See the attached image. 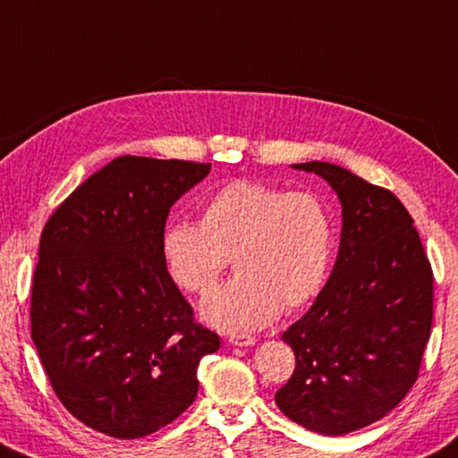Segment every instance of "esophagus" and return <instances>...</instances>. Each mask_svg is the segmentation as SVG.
<instances>
[{
  "mask_svg": "<svg viewBox=\"0 0 458 458\" xmlns=\"http://www.w3.org/2000/svg\"><path fill=\"white\" fill-rule=\"evenodd\" d=\"M230 344H234V346H252V344H256V338L254 336H250V335H230Z\"/></svg>",
  "mask_w": 458,
  "mask_h": 458,
  "instance_id": "esophagus-1",
  "label": "esophagus"
}]
</instances>
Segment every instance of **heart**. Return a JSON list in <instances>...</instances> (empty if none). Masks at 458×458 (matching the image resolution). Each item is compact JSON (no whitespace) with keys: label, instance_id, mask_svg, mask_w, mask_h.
<instances>
[{"label":"heart","instance_id":"1","mask_svg":"<svg viewBox=\"0 0 458 458\" xmlns=\"http://www.w3.org/2000/svg\"><path fill=\"white\" fill-rule=\"evenodd\" d=\"M335 228L312 192L256 180L222 186L200 208V220L174 222L162 234V260L174 284L206 296L232 264L238 274L204 302V318L224 330H252L280 310L312 302L328 278Z\"/></svg>","mask_w":458,"mask_h":458}]
</instances>
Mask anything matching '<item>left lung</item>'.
<instances>
[{"instance_id": "obj_1", "label": "left lung", "mask_w": 458, "mask_h": 458, "mask_svg": "<svg viewBox=\"0 0 458 458\" xmlns=\"http://www.w3.org/2000/svg\"><path fill=\"white\" fill-rule=\"evenodd\" d=\"M294 168L338 194L343 236L327 286L282 335L296 367L276 404L304 428L340 437L385 417L417 382L435 278L414 220L390 190L328 162Z\"/></svg>"}]
</instances>
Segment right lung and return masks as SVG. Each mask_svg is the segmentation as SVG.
Masks as SVG:
<instances>
[{
  "instance_id": "1",
  "label": "right lung",
  "mask_w": 458,
  "mask_h": 458,
  "mask_svg": "<svg viewBox=\"0 0 458 458\" xmlns=\"http://www.w3.org/2000/svg\"><path fill=\"white\" fill-rule=\"evenodd\" d=\"M210 164L120 156L49 216L31 280V340L55 396L86 427L152 435L198 393L220 338L162 260L172 204Z\"/></svg>"
}]
</instances>
